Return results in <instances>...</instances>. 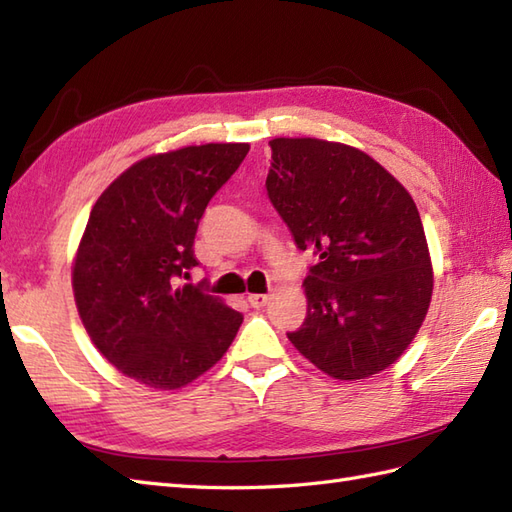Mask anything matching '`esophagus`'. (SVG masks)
<instances>
[{
	"label": "esophagus",
	"mask_w": 512,
	"mask_h": 512,
	"mask_svg": "<svg viewBox=\"0 0 512 512\" xmlns=\"http://www.w3.org/2000/svg\"><path fill=\"white\" fill-rule=\"evenodd\" d=\"M268 299H270L268 295H248V303L253 308H264L266 303H268Z\"/></svg>",
	"instance_id": "obj_1"
}]
</instances>
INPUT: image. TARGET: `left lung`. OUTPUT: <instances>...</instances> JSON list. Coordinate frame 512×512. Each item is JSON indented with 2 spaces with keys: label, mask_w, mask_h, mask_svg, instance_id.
<instances>
[{
  "label": "left lung",
  "mask_w": 512,
  "mask_h": 512,
  "mask_svg": "<svg viewBox=\"0 0 512 512\" xmlns=\"http://www.w3.org/2000/svg\"><path fill=\"white\" fill-rule=\"evenodd\" d=\"M270 202L319 262L303 281L308 314L288 339L323 374L361 380L416 339L433 266L409 191L365 151L321 138H273Z\"/></svg>",
  "instance_id": "8db88e82"
}]
</instances>
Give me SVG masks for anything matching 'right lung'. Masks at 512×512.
I'll return each mask as SVG.
<instances>
[{"label":"right lung","mask_w":512,"mask_h":512,"mask_svg":"<svg viewBox=\"0 0 512 512\" xmlns=\"http://www.w3.org/2000/svg\"><path fill=\"white\" fill-rule=\"evenodd\" d=\"M248 143H206L134 162L90 211L72 262L85 332L136 383L173 391L220 361L242 314L178 281L198 266L206 204L242 165Z\"/></svg>","instance_id":"add662e5"}]
</instances>
